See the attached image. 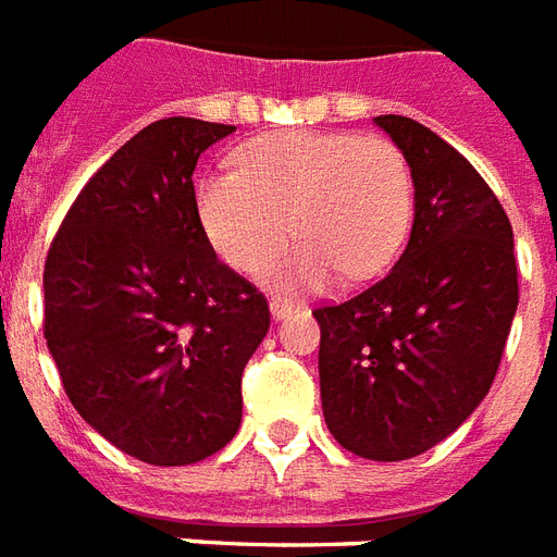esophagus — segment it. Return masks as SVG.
<instances>
[{"mask_svg": "<svg viewBox=\"0 0 557 557\" xmlns=\"http://www.w3.org/2000/svg\"><path fill=\"white\" fill-rule=\"evenodd\" d=\"M296 307L299 305L290 299H278V296H275V299H270V313H273V319H284V315L293 313Z\"/></svg>", "mask_w": 557, "mask_h": 557, "instance_id": "1", "label": "esophagus"}]
</instances>
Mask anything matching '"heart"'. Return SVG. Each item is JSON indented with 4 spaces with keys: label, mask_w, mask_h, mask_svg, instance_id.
Segmentation results:
<instances>
[{
    "label": "heart",
    "mask_w": 557,
    "mask_h": 557,
    "mask_svg": "<svg viewBox=\"0 0 557 557\" xmlns=\"http://www.w3.org/2000/svg\"><path fill=\"white\" fill-rule=\"evenodd\" d=\"M238 172L198 186L209 242L242 273L273 270L282 287H322L336 273L362 282L394 264L413 212L408 158L388 137L287 128L235 152Z\"/></svg>",
    "instance_id": "heart-1"
}]
</instances>
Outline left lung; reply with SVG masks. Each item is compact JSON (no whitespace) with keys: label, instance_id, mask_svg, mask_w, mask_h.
I'll use <instances>...</instances> for the list:
<instances>
[{"label":"left lung","instance_id":"1","mask_svg":"<svg viewBox=\"0 0 557 557\" xmlns=\"http://www.w3.org/2000/svg\"><path fill=\"white\" fill-rule=\"evenodd\" d=\"M376 126L411 166V238L380 282L313 315L327 429L356 457L397 462L437 446L488 394L518 261L509 215L455 146L399 114Z\"/></svg>","mask_w":557,"mask_h":557}]
</instances>
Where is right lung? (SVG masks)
I'll list each match as a JSON object with an SVG mask.
<instances>
[{
  "label": "right lung",
  "mask_w": 557,
  "mask_h": 557,
  "mask_svg": "<svg viewBox=\"0 0 557 557\" xmlns=\"http://www.w3.org/2000/svg\"><path fill=\"white\" fill-rule=\"evenodd\" d=\"M235 126L158 120L111 154L46 258V331L62 388L120 451L207 460L242 425V376L270 331L264 293L218 261L198 158Z\"/></svg>",
  "instance_id": "1"
}]
</instances>
